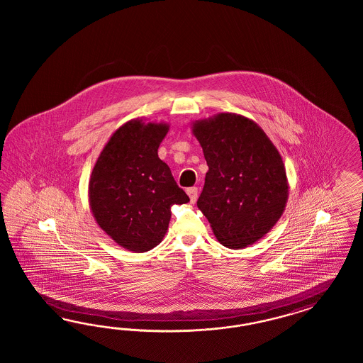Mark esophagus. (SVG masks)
Masks as SVG:
<instances>
[{
  "label": "esophagus",
  "mask_w": 363,
  "mask_h": 363,
  "mask_svg": "<svg viewBox=\"0 0 363 363\" xmlns=\"http://www.w3.org/2000/svg\"><path fill=\"white\" fill-rule=\"evenodd\" d=\"M187 196L190 197V201H191V203H194V202L197 201L198 198L197 187H190V189H187Z\"/></svg>",
  "instance_id": "obj_1"
}]
</instances>
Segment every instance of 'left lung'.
<instances>
[{
  "instance_id": "8db88e82",
  "label": "left lung",
  "mask_w": 363,
  "mask_h": 363,
  "mask_svg": "<svg viewBox=\"0 0 363 363\" xmlns=\"http://www.w3.org/2000/svg\"><path fill=\"white\" fill-rule=\"evenodd\" d=\"M209 170L198 209L229 249L253 245L285 211L289 182L282 157L257 122L218 113L193 122Z\"/></svg>"
}]
</instances>
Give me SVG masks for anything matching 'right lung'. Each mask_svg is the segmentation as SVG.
<instances>
[{"mask_svg": "<svg viewBox=\"0 0 363 363\" xmlns=\"http://www.w3.org/2000/svg\"><path fill=\"white\" fill-rule=\"evenodd\" d=\"M169 123L134 118L111 134L89 179V205L99 228L133 253L160 245L172 206L187 203L170 167L158 157Z\"/></svg>", "mask_w": 363, "mask_h": 363, "instance_id": "obj_1", "label": "right lung"}]
</instances>
